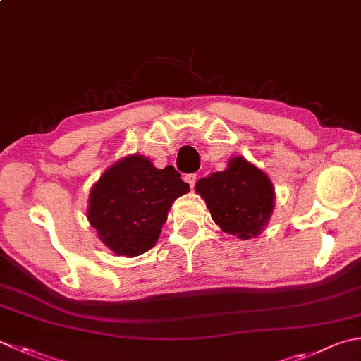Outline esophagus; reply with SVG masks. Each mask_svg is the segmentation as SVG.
<instances>
[{"label": "esophagus", "mask_w": 361, "mask_h": 361, "mask_svg": "<svg viewBox=\"0 0 361 361\" xmlns=\"http://www.w3.org/2000/svg\"><path fill=\"white\" fill-rule=\"evenodd\" d=\"M185 181L188 183L190 188H194L195 181H197V173H188V175H185Z\"/></svg>", "instance_id": "esophagus-1"}]
</instances>
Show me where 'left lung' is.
<instances>
[{
  "label": "left lung",
  "mask_w": 361,
  "mask_h": 361,
  "mask_svg": "<svg viewBox=\"0 0 361 361\" xmlns=\"http://www.w3.org/2000/svg\"><path fill=\"white\" fill-rule=\"evenodd\" d=\"M195 192L219 227L239 239L258 236L274 211L269 176L243 157L231 158L225 171L200 178Z\"/></svg>",
  "instance_id": "obj_1"
}]
</instances>
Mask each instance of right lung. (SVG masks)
<instances>
[{
  "label": "right lung",
  "instance_id": "right-lung-1",
  "mask_svg": "<svg viewBox=\"0 0 361 361\" xmlns=\"http://www.w3.org/2000/svg\"><path fill=\"white\" fill-rule=\"evenodd\" d=\"M188 192L172 166L157 169L145 157L130 154L92 186L87 219L116 255L137 257L157 244L172 203Z\"/></svg>",
  "mask_w": 361,
  "mask_h": 361
}]
</instances>
